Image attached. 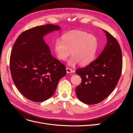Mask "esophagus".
I'll return each mask as SVG.
<instances>
[{"instance_id":"esophagus-1","label":"esophagus","mask_w":133,"mask_h":133,"mask_svg":"<svg viewBox=\"0 0 133 133\" xmlns=\"http://www.w3.org/2000/svg\"><path fill=\"white\" fill-rule=\"evenodd\" d=\"M66 73H72L73 72V70H72L71 69H70V68H68V67H66Z\"/></svg>"}]
</instances>
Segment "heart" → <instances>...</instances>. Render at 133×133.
I'll return each mask as SVG.
<instances>
[{"instance_id": "1", "label": "heart", "mask_w": 133, "mask_h": 133, "mask_svg": "<svg viewBox=\"0 0 133 133\" xmlns=\"http://www.w3.org/2000/svg\"><path fill=\"white\" fill-rule=\"evenodd\" d=\"M98 47V39L94 35L85 31L73 30L62 35L61 41L58 40L54 44V49L58 58L65 60L71 54L68 64L74 66L79 63L84 66L93 60Z\"/></svg>"}]
</instances>
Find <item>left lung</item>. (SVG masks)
<instances>
[{
	"label": "left lung",
	"mask_w": 133,
	"mask_h": 133,
	"mask_svg": "<svg viewBox=\"0 0 133 133\" xmlns=\"http://www.w3.org/2000/svg\"><path fill=\"white\" fill-rule=\"evenodd\" d=\"M107 45L94 61L76 70L82 82L76 88L78 98L87 104H95L109 95L118 83L123 65L122 53L116 39L107 31Z\"/></svg>",
	"instance_id": "left-lung-1"
}]
</instances>
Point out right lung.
Returning a JSON list of instances; mask_svg holds the SVG:
<instances>
[{
    "label": "right lung",
    "mask_w": 133,
    "mask_h": 133,
    "mask_svg": "<svg viewBox=\"0 0 133 133\" xmlns=\"http://www.w3.org/2000/svg\"><path fill=\"white\" fill-rule=\"evenodd\" d=\"M53 24L38 26L20 34L11 51L12 79L21 93L31 101L42 102L55 91L59 80L66 74L65 66L50 54L43 37L59 30Z\"/></svg>",
    "instance_id": "right-lung-1"
}]
</instances>
